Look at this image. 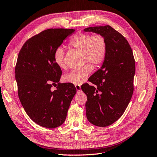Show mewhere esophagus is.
I'll list each match as a JSON object with an SVG mask.
<instances>
[{"label": "esophagus", "mask_w": 157, "mask_h": 157, "mask_svg": "<svg viewBox=\"0 0 157 157\" xmlns=\"http://www.w3.org/2000/svg\"><path fill=\"white\" fill-rule=\"evenodd\" d=\"M75 86L76 90H77L78 91H81V86H78V85H76V86Z\"/></svg>", "instance_id": "34e87169"}]
</instances>
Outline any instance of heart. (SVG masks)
<instances>
[{
	"mask_svg": "<svg viewBox=\"0 0 157 157\" xmlns=\"http://www.w3.org/2000/svg\"><path fill=\"white\" fill-rule=\"evenodd\" d=\"M70 46L83 52L84 62H90L95 66H99L104 62L107 52V43L103 35H93L89 33H79L72 38L69 42ZM54 58L56 63L61 68L65 67L64 51L62 48H58L54 52ZM94 66L91 63L72 70L63 77V81L80 85L86 81Z\"/></svg>",
	"mask_w": 157,
	"mask_h": 157,
	"instance_id": "1",
	"label": "heart"
}]
</instances>
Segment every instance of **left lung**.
Listing matches in <instances>:
<instances>
[{
	"label": "left lung",
	"instance_id": "obj_1",
	"mask_svg": "<svg viewBox=\"0 0 157 157\" xmlns=\"http://www.w3.org/2000/svg\"><path fill=\"white\" fill-rule=\"evenodd\" d=\"M83 31L103 35L107 43L101 68L88 79L94 86H82L87 97V120L95 126L107 127L121 117L132 98L135 73L133 53L125 38L109 25L89 27Z\"/></svg>",
	"mask_w": 157,
	"mask_h": 157
}]
</instances>
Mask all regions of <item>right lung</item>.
Returning <instances> with one entry per match:
<instances>
[{
    "mask_svg": "<svg viewBox=\"0 0 157 157\" xmlns=\"http://www.w3.org/2000/svg\"><path fill=\"white\" fill-rule=\"evenodd\" d=\"M74 31L44 30L28 40L18 54L15 78L19 99L29 117L44 127L53 128L63 123L76 94L72 83H59L62 70L54 58L55 50ZM54 85L56 90L52 91Z\"/></svg>",
    "mask_w": 157,
    "mask_h": 157,
    "instance_id": "1",
    "label": "right lung"
}]
</instances>
